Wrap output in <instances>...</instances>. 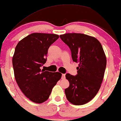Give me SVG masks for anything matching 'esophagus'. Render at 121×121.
Instances as JSON below:
<instances>
[{
  "label": "esophagus",
  "mask_w": 121,
  "mask_h": 121,
  "mask_svg": "<svg viewBox=\"0 0 121 121\" xmlns=\"http://www.w3.org/2000/svg\"><path fill=\"white\" fill-rule=\"evenodd\" d=\"M65 78H66V75L65 74V73H63L62 75V79H65Z\"/></svg>",
  "instance_id": "1"
}]
</instances>
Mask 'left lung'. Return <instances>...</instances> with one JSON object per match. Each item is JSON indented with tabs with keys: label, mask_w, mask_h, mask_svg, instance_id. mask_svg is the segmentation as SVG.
Masks as SVG:
<instances>
[{
	"label": "left lung",
	"mask_w": 121,
	"mask_h": 121,
	"mask_svg": "<svg viewBox=\"0 0 121 121\" xmlns=\"http://www.w3.org/2000/svg\"><path fill=\"white\" fill-rule=\"evenodd\" d=\"M60 38L69 47L72 60L79 63L76 76L66 73L69 86L65 89L67 99L76 105L88 103L100 88L106 66L101 44L92 36L82 33H66Z\"/></svg>",
	"instance_id": "obj_1"
}]
</instances>
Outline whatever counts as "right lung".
I'll return each instance as SVG.
<instances>
[{"label": "right lung", "mask_w": 121, "mask_h": 121, "mask_svg": "<svg viewBox=\"0 0 121 121\" xmlns=\"http://www.w3.org/2000/svg\"><path fill=\"white\" fill-rule=\"evenodd\" d=\"M59 37L55 34L35 33L21 39L15 48L12 65L16 81L24 95L34 103L46 101L62 76L60 72L41 69L47 60L49 47Z\"/></svg>", "instance_id": "1"}]
</instances>
